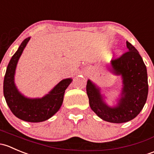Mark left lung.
Wrapping results in <instances>:
<instances>
[{
    "label": "left lung",
    "mask_w": 154,
    "mask_h": 154,
    "mask_svg": "<svg viewBox=\"0 0 154 154\" xmlns=\"http://www.w3.org/2000/svg\"><path fill=\"white\" fill-rule=\"evenodd\" d=\"M128 52L112 60L109 70L121 75L122 89L121 97L115 107H110L104 101L100 88L89 79L87 93L90 108L101 119L112 123H124L137 116L143 108L148 93L147 68L137 50L128 42Z\"/></svg>",
    "instance_id": "obj_1"
}]
</instances>
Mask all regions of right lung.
Here are the masks:
<instances>
[{"label":"right lung","mask_w":154,"mask_h":154,"mask_svg":"<svg viewBox=\"0 0 154 154\" xmlns=\"http://www.w3.org/2000/svg\"><path fill=\"white\" fill-rule=\"evenodd\" d=\"M30 38L25 39L9 61L4 81V95L12 113L20 119L29 122H41L51 118L58 111L64 100L65 90L72 79H63L48 94L38 99L25 97L15 85L17 64Z\"/></svg>","instance_id":"right-lung-1"}]
</instances>
